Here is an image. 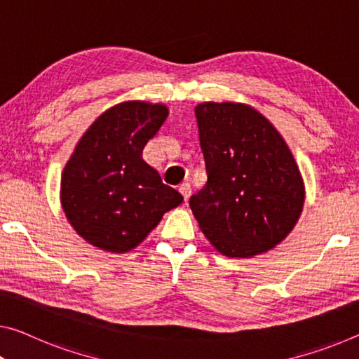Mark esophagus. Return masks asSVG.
I'll list each match as a JSON object with an SVG mask.
<instances>
[{
	"instance_id": "esophagus-1",
	"label": "esophagus",
	"mask_w": 359,
	"mask_h": 359,
	"mask_svg": "<svg viewBox=\"0 0 359 359\" xmlns=\"http://www.w3.org/2000/svg\"><path fill=\"white\" fill-rule=\"evenodd\" d=\"M180 192L181 194H183V197H184V202H187V198L191 197V184L189 183H183V184H180Z\"/></svg>"
}]
</instances>
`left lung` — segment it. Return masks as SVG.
Instances as JSON below:
<instances>
[{"label": "left lung", "instance_id": "8db88e82", "mask_svg": "<svg viewBox=\"0 0 359 359\" xmlns=\"http://www.w3.org/2000/svg\"><path fill=\"white\" fill-rule=\"evenodd\" d=\"M207 184L189 205L212 245L250 258L285 239L305 202V186L284 137L247 104L196 107Z\"/></svg>", "mask_w": 359, "mask_h": 359}]
</instances>
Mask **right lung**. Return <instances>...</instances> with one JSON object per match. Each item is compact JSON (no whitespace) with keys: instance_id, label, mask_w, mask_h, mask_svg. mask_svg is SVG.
Here are the masks:
<instances>
[{"instance_id":"add662e5","label":"right lung","mask_w":359,"mask_h":359,"mask_svg":"<svg viewBox=\"0 0 359 359\" xmlns=\"http://www.w3.org/2000/svg\"><path fill=\"white\" fill-rule=\"evenodd\" d=\"M167 117L163 104L126 101L99 115L81 136L64 168L60 203L91 245L115 253L135 249L183 202L142 158Z\"/></svg>"}]
</instances>
